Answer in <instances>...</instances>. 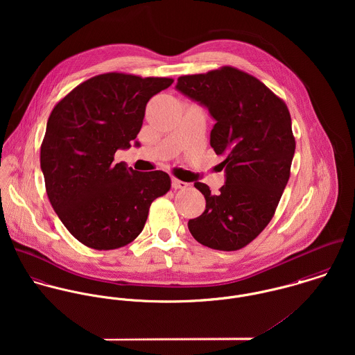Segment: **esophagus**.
Segmentation results:
<instances>
[{
  "instance_id": "obj_1",
  "label": "esophagus",
  "mask_w": 355,
  "mask_h": 355,
  "mask_svg": "<svg viewBox=\"0 0 355 355\" xmlns=\"http://www.w3.org/2000/svg\"><path fill=\"white\" fill-rule=\"evenodd\" d=\"M187 186H189V183H186V182H183V180H179V179H176V178H172V187H173L175 190L186 189Z\"/></svg>"
}]
</instances>
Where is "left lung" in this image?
I'll list each match as a JSON object with an SVG mask.
<instances>
[{"label": "left lung", "mask_w": 355, "mask_h": 355, "mask_svg": "<svg viewBox=\"0 0 355 355\" xmlns=\"http://www.w3.org/2000/svg\"><path fill=\"white\" fill-rule=\"evenodd\" d=\"M176 90L206 106L216 120L210 146L224 157L225 168V184L217 194L194 183L206 207L189 221V230L203 246L239 250L269 224L290 179L295 138L288 107L234 67L180 76Z\"/></svg>", "instance_id": "left-lung-1"}]
</instances>
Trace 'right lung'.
<instances>
[{
    "instance_id": "obj_1",
    "label": "right lung",
    "mask_w": 355,
    "mask_h": 355,
    "mask_svg": "<svg viewBox=\"0 0 355 355\" xmlns=\"http://www.w3.org/2000/svg\"><path fill=\"white\" fill-rule=\"evenodd\" d=\"M171 78L97 75L51 110L41 145V169L51 206L85 246L113 250L144 230L153 201L171 189L162 171L137 172L114 162L141 131L146 103ZM139 146V142H135Z\"/></svg>"
}]
</instances>
